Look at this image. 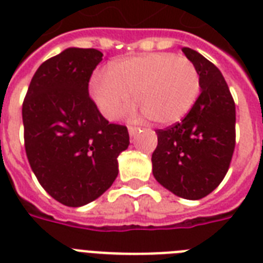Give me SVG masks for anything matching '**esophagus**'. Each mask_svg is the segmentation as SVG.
<instances>
[{
  "label": "esophagus",
  "instance_id": "1",
  "mask_svg": "<svg viewBox=\"0 0 263 263\" xmlns=\"http://www.w3.org/2000/svg\"><path fill=\"white\" fill-rule=\"evenodd\" d=\"M139 127H135V125H128V132H129V135L134 136L138 132Z\"/></svg>",
  "mask_w": 263,
  "mask_h": 263
}]
</instances>
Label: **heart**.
Returning <instances> with one entry per match:
<instances>
[{
	"mask_svg": "<svg viewBox=\"0 0 263 263\" xmlns=\"http://www.w3.org/2000/svg\"><path fill=\"white\" fill-rule=\"evenodd\" d=\"M91 95L99 110L115 120L131 103V94L150 121L171 125L195 105L200 92L198 68L173 53H150L120 60L95 72Z\"/></svg>",
	"mask_w": 263,
	"mask_h": 263,
	"instance_id": "heart-1",
	"label": "heart"
}]
</instances>
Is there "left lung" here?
<instances>
[{"instance_id":"left-lung-1","label":"left lung","mask_w":263,"mask_h":263,"mask_svg":"<svg viewBox=\"0 0 263 263\" xmlns=\"http://www.w3.org/2000/svg\"><path fill=\"white\" fill-rule=\"evenodd\" d=\"M200 76V94L180 123L157 129L153 175L184 199H202L224 180L236 144V107L220 69L190 47L181 49Z\"/></svg>"}]
</instances>
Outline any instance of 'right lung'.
<instances>
[{
	"label": "right lung",
	"mask_w": 263,
	"mask_h": 263,
	"mask_svg": "<svg viewBox=\"0 0 263 263\" xmlns=\"http://www.w3.org/2000/svg\"><path fill=\"white\" fill-rule=\"evenodd\" d=\"M97 49L69 47L41 64L23 101L24 147L34 175L57 202L79 208L101 196L129 144L125 125L110 124L88 94L102 61Z\"/></svg>",
	"instance_id": "add662e5"
}]
</instances>
